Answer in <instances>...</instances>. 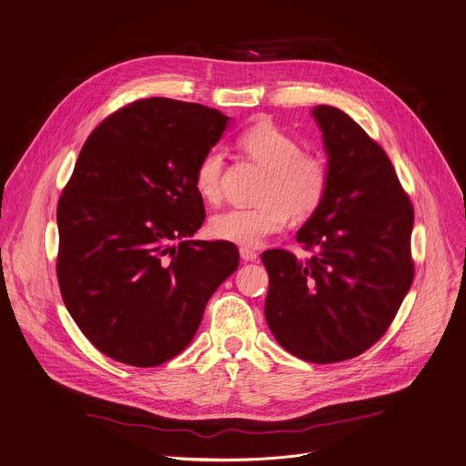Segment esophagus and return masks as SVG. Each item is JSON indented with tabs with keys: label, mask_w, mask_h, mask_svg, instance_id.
Instances as JSON below:
<instances>
[{
	"label": "esophagus",
	"mask_w": 466,
	"mask_h": 466,
	"mask_svg": "<svg viewBox=\"0 0 466 466\" xmlns=\"http://www.w3.org/2000/svg\"><path fill=\"white\" fill-rule=\"evenodd\" d=\"M239 256H241V259L245 261V263H252V261H258V254L254 252V250H250V248H241L239 250Z\"/></svg>",
	"instance_id": "34e87169"
}]
</instances>
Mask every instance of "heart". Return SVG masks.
<instances>
[{"label": "heart", "instance_id": "1", "mask_svg": "<svg viewBox=\"0 0 466 466\" xmlns=\"http://www.w3.org/2000/svg\"><path fill=\"white\" fill-rule=\"evenodd\" d=\"M245 157L265 170L252 208H228L210 218L208 230L214 238L239 245L258 247L278 234L290 216L305 219L319 210L329 187V172L317 155L301 151L298 138L272 122L250 126L238 137ZM225 155L212 147L203 153L194 187L199 198L216 205L223 198Z\"/></svg>", "mask_w": 466, "mask_h": 466}]
</instances>
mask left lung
Segmentation results:
<instances>
[{
	"label": "left lung",
	"mask_w": 466,
	"mask_h": 466,
	"mask_svg": "<svg viewBox=\"0 0 466 466\" xmlns=\"http://www.w3.org/2000/svg\"><path fill=\"white\" fill-rule=\"evenodd\" d=\"M328 153L326 199L296 234L315 254L272 248L265 319L290 355L333 364L371 348L413 281V208L386 151L344 111L311 109Z\"/></svg>",
	"instance_id": "obj_1"
}]
</instances>
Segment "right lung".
<instances>
[{"mask_svg": "<svg viewBox=\"0 0 466 466\" xmlns=\"http://www.w3.org/2000/svg\"><path fill=\"white\" fill-rule=\"evenodd\" d=\"M230 116L146 98L86 140L58 203V283L69 315L104 355L159 366L196 337L205 307L236 272L238 248L192 236L205 221L194 172Z\"/></svg>", "mask_w": 466, "mask_h": 466, "instance_id": "1", "label": "right lung"}]
</instances>
